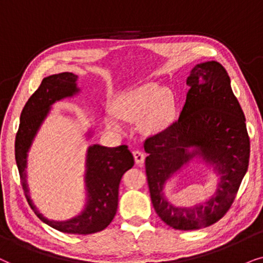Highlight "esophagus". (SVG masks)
<instances>
[{
	"instance_id": "obj_1",
	"label": "esophagus",
	"mask_w": 263,
	"mask_h": 263,
	"mask_svg": "<svg viewBox=\"0 0 263 263\" xmlns=\"http://www.w3.org/2000/svg\"><path fill=\"white\" fill-rule=\"evenodd\" d=\"M134 157H135V161L137 164H142L143 162H144V159H145L144 154H143L142 152H139V150H135Z\"/></svg>"
}]
</instances>
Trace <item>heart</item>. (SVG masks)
Returning <instances> with one entry per match:
<instances>
[{
	"mask_svg": "<svg viewBox=\"0 0 263 263\" xmlns=\"http://www.w3.org/2000/svg\"><path fill=\"white\" fill-rule=\"evenodd\" d=\"M172 108V93L155 83L145 84L138 89L129 91L114 102L115 114L125 120L138 121L146 115L144 125L149 129L161 127L171 115ZM117 115H106L104 124L108 128L120 132L122 126Z\"/></svg>",
	"mask_w": 263,
	"mask_h": 263,
	"instance_id": "obj_1",
	"label": "heart"
}]
</instances>
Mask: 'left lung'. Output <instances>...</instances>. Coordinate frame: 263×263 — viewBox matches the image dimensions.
I'll return each instance as SVG.
<instances>
[{"instance_id":"obj_1","label":"left lung","mask_w":263,"mask_h":263,"mask_svg":"<svg viewBox=\"0 0 263 263\" xmlns=\"http://www.w3.org/2000/svg\"><path fill=\"white\" fill-rule=\"evenodd\" d=\"M186 84L190 89L179 118L144 142L154 209L163 222L181 231L211 226L226 214L246 176L250 155L246 117L222 65L216 61L196 65ZM197 156L213 166L219 176L218 186L204 203L176 208L164 196V185Z\"/></svg>"}]
</instances>
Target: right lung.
Segmentation results:
<instances>
[{"mask_svg":"<svg viewBox=\"0 0 263 263\" xmlns=\"http://www.w3.org/2000/svg\"><path fill=\"white\" fill-rule=\"evenodd\" d=\"M79 91L78 76L73 73H59L42 80L40 87L27 101L20 115L15 137V161L27 202L42 221L64 233L91 234L106 229L117 214L119 184L124 173L135 163L127 146L107 148L93 144L87 148L85 208L79 215L66 221H54L41 214L30 197L26 181L27 152L51 106L56 101L77 95Z\"/></svg>","mask_w":263,"mask_h":263,"instance_id":"obj_1","label":"right lung"}]
</instances>
